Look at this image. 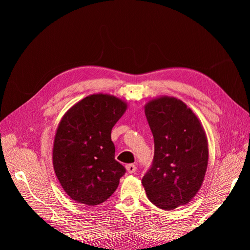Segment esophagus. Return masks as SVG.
Returning <instances> with one entry per match:
<instances>
[{"instance_id": "34e87169", "label": "esophagus", "mask_w": 250, "mask_h": 250, "mask_svg": "<svg viewBox=\"0 0 250 250\" xmlns=\"http://www.w3.org/2000/svg\"><path fill=\"white\" fill-rule=\"evenodd\" d=\"M126 170H127V172L129 173V174H132V173H134L135 171H137V166L133 165V164L126 165Z\"/></svg>"}]
</instances>
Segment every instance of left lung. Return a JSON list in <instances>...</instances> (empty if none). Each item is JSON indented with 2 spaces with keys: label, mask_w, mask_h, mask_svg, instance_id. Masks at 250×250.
<instances>
[{
  "label": "left lung",
  "mask_w": 250,
  "mask_h": 250,
  "mask_svg": "<svg viewBox=\"0 0 250 250\" xmlns=\"http://www.w3.org/2000/svg\"><path fill=\"white\" fill-rule=\"evenodd\" d=\"M145 115L154 157L142 185L155 207L172 210L188 204L200 190L208 169V138L197 116L177 98H153L145 105Z\"/></svg>",
  "instance_id": "1"
}]
</instances>
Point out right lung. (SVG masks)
<instances>
[{
	"label": "right lung",
	"instance_id": "add662e5",
	"mask_svg": "<svg viewBox=\"0 0 250 250\" xmlns=\"http://www.w3.org/2000/svg\"><path fill=\"white\" fill-rule=\"evenodd\" d=\"M127 103L107 94L89 95L60 120L53 143L56 176L74 201L94 207L117 190L126 170L115 160L111 129Z\"/></svg>",
	"mask_w": 250,
	"mask_h": 250
}]
</instances>
